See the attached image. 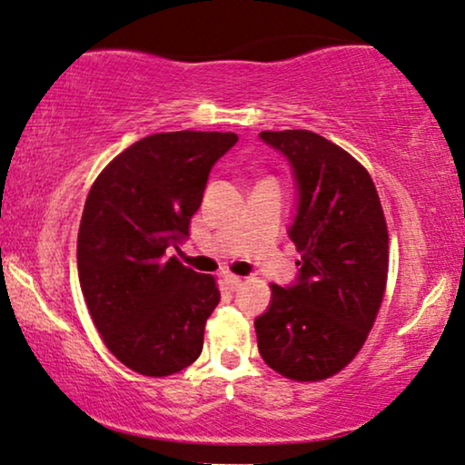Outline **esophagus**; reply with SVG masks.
<instances>
[{
	"label": "esophagus",
	"mask_w": 465,
	"mask_h": 465,
	"mask_svg": "<svg viewBox=\"0 0 465 465\" xmlns=\"http://www.w3.org/2000/svg\"><path fill=\"white\" fill-rule=\"evenodd\" d=\"M224 283H226L228 290L234 292L237 288H241V283H243V279L237 277V275H224Z\"/></svg>",
	"instance_id": "obj_1"
}]
</instances>
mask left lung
<instances>
[{"instance_id":"1","label":"left lung","mask_w":465,"mask_h":465,"mask_svg":"<svg viewBox=\"0 0 465 465\" xmlns=\"http://www.w3.org/2000/svg\"><path fill=\"white\" fill-rule=\"evenodd\" d=\"M294 169L298 215L290 237L298 283H271L256 320L262 360L285 379L315 383L353 361L385 296L390 234L372 177L361 163L313 131H262Z\"/></svg>"}]
</instances>
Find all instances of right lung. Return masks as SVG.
Returning a JSON list of instances; mask_svg holds the SVG:
<instances>
[{"mask_svg":"<svg viewBox=\"0 0 465 465\" xmlns=\"http://www.w3.org/2000/svg\"><path fill=\"white\" fill-rule=\"evenodd\" d=\"M237 142L234 133H154L120 152L86 196L82 294L105 347L143 377L180 372L203 351L218 282L164 250L186 237L209 171Z\"/></svg>","mask_w":465,"mask_h":465,"instance_id":"add662e5","label":"right lung"}]
</instances>
